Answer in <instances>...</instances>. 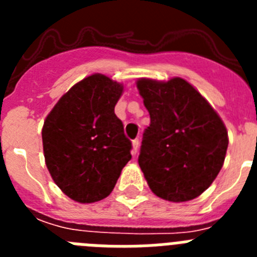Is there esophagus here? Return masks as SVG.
<instances>
[{
    "instance_id": "obj_1",
    "label": "esophagus",
    "mask_w": 257,
    "mask_h": 257,
    "mask_svg": "<svg viewBox=\"0 0 257 257\" xmlns=\"http://www.w3.org/2000/svg\"><path fill=\"white\" fill-rule=\"evenodd\" d=\"M139 145H140L139 139L133 140V151H131V153H133L134 156H135V154L138 153V151H139Z\"/></svg>"
}]
</instances>
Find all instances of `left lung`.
<instances>
[{"instance_id":"1","label":"left lung","mask_w":257,"mask_h":257,"mask_svg":"<svg viewBox=\"0 0 257 257\" xmlns=\"http://www.w3.org/2000/svg\"><path fill=\"white\" fill-rule=\"evenodd\" d=\"M136 86L151 115L139 154L149 188L170 202L197 198L216 179L225 160V124L180 77L167 82L140 78Z\"/></svg>"}]
</instances>
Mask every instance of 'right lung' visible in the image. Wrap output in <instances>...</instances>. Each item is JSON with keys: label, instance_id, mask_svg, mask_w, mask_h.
<instances>
[{"label": "right lung", "instance_id": "obj_1", "mask_svg": "<svg viewBox=\"0 0 257 257\" xmlns=\"http://www.w3.org/2000/svg\"><path fill=\"white\" fill-rule=\"evenodd\" d=\"M123 86L95 73L59 99L45 119L47 170L65 196L79 203L108 197L131 160V142L114 106Z\"/></svg>", "mask_w": 257, "mask_h": 257}]
</instances>
